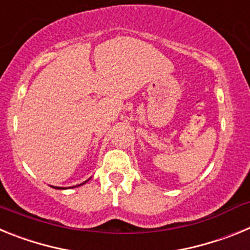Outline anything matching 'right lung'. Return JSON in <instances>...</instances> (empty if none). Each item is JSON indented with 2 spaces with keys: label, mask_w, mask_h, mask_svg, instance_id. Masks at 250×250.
I'll list each match as a JSON object with an SVG mask.
<instances>
[{
  "label": "right lung",
  "mask_w": 250,
  "mask_h": 250,
  "mask_svg": "<svg viewBox=\"0 0 250 250\" xmlns=\"http://www.w3.org/2000/svg\"><path fill=\"white\" fill-rule=\"evenodd\" d=\"M87 182H89V180H86V182L81 183V184H79V185H75V187H72V188H76V187H81V185H83V184H85V183H87ZM52 188H55V189H65V188H61V187H52Z\"/></svg>",
  "instance_id": "add662e5"
}]
</instances>
